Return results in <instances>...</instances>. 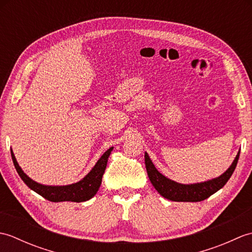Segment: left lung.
I'll return each mask as SVG.
<instances>
[{"label":"left lung","instance_id":"left-lung-1","mask_svg":"<svg viewBox=\"0 0 252 252\" xmlns=\"http://www.w3.org/2000/svg\"><path fill=\"white\" fill-rule=\"evenodd\" d=\"M239 154L240 151L237 153L229 168L223 174L216 179L194 184H182L168 179L167 176L160 173L156 169L147 153H145V165L151 183L162 197L172 201L197 202L207 199L208 197H210L219 189H221L227 183L235 168H236Z\"/></svg>","mask_w":252,"mask_h":252}]
</instances>
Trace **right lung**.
I'll return each instance as SVG.
<instances>
[{"label":"right lung","instance_id":"right-lung-1","mask_svg":"<svg viewBox=\"0 0 252 252\" xmlns=\"http://www.w3.org/2000/svg\"><path fill=\"white\" fill-rule=\"evenodd\" d=\"M112 148L114 147H110L108 151H106L103 154V156L97 160V162L95 163L92 170H91L82 180H80L77 183L61 186L40 184L30 179L29 176L24 172L23 169L19 167L12 149H10V154H12V159L15 168L17 170L21 180L25 182V184L28 186L30 189L35 191L36 194L41 195L42 197H44L45 199L53 202H82L93 198L96 195V192H97L101 184V178H103L107 161H108V157L112 151Z\"/></svg>","mask_w":252,"mask_h":252}]
</instances>
